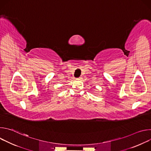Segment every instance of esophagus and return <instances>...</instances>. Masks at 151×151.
Instances as JSON below:
<instances>
[{
	"instance_id": "esophagus-1",
	"label": "esophagus",
	"mask_w": 151,
	"mask_h": 151,
	"mask_svg": "<svg viewBox=\"0 0 151 151\" xmlns=\"http://www.w3.org/2000/svg\"><path fill=\"white\" fill-rule=\"evenodd\" d=\"M82 79V77H81H81H79V78H78V79H78V80H81V79Z\"/></svg>"
}]
</instances>
